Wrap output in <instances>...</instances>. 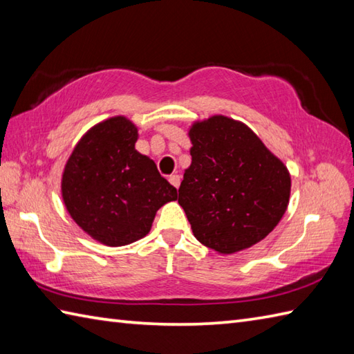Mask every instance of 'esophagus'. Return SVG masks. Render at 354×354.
<instances>
[{
    "label": "esophagus",
    "mask_w": 354,
    "mask_h": 354,
    "mask_svg": "<svg viewBox=\"0 0 354 354\" xmlns=\"http://www.w3.org/2000/svg\"><path fill=\"white\" fill-rule=\"evenodd\" d=\"M169 183L175 187V189H178L179 184H181V176L179 175H170L169 176Z\"/></svg>",
    "instance_id": "34e87169"
}]
</instances>
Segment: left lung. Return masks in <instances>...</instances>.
<instances>
[{
  "label": "left lung",
  "instance_id": "obj_1",
  "mask_svg": "<svg viewBox=\"0 0 354 354\" xmlns=\"http://www.w3.org/2000/svg\"><path fill=\"white\" fill-rule=\"evenodd\" d=\"M192 164L179 187L193 234L219 254L259 243L281 221L290 175L245 123L225 115L194 122Z\"/></svg>",
  "mask_w": 354,
  "mask_h": 354
}]
</instances>
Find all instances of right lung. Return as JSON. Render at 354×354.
I'll list each match as a JSON object with an SVG mask.
<instances>
[{
    "label": "right lung",
    "mask_w": 354,
    "mask_h": 354,
    "mask_svg": "<svg viewBox=\"0 0 354 354\" xmlns=\"http://www.w3.org/2000/svg\"><path fill=\"white\" fill-rule=\"evenodd\" d=\"M138 129L115 115L93 126L62 173V199L73 221L97 242L123 246L145 237L176 189L135 149Z\"/></svg>",
    "instance_id": "right-lung-1"
}]
</instances>
